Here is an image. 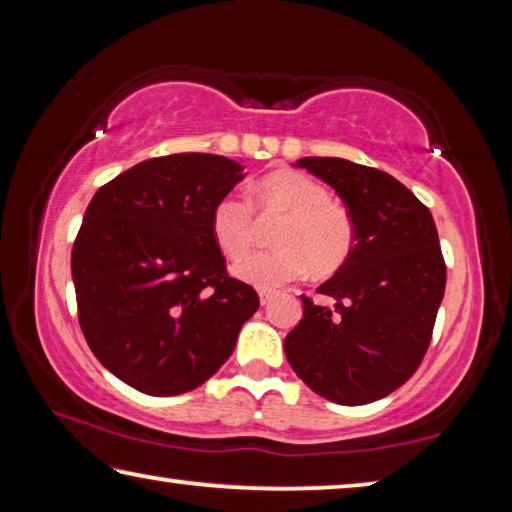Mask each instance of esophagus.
Here are the masks:
<instances>
[{
  "label": "esophagus",
  "instance_id": "34e87169",
  "mask_svg": "<svg viewBox=\"0 0 512 512\" xmlns=\"http://www.w3.org/2000/svg\"><path fill=\"white\" fill-rule=\"evenodd\" d=\"M275 298V293L273 291H262L259 293V302H262V307H266V305H271V300Z\"/></svg>",
  "mask_w": 512,
  "mask_h": 512
}]
</instances>
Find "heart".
<instances>
[{
  "label": "heart",
  "mask_w": 512,
  "mask_h": 512,
  "mask_svg": "<svg viewBox=\"0 0 512 512\" xmlns=\"http://www.w3.org/2000/svg\"><path fill=\"white\" fill-rule=\"evenodd\" d=\"M250 208L237 196H225L212 210V237L228 259H244L259 239L256 210L262 219L284 216L273 241L280 248L257 253L235 268L239 280L262 291H275L311 268L332 275L348 262L354 248V219L343 205L329 201L327 189L300 171L280 169L253 189Z\"/></svg>",
  "instance_id": "heart-1"
}]
</instances>
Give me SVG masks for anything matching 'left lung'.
Wrapping results in <instances>:
<instances>
[{"label": "left lung", "mask_w": 512, "mask_h": 512, "mask_svg": "<svg viewBox=\"0 0 512 512\" xmlns=\"http://www.w3.org/2000/svg\"><path fill=\"white\" fill-rule=\"evenodd\" d=\"M296 167L341 196L357 237L348 262L318 287L334 307L302 296L305 311L284 354L329 402L381 400L418 370L429 348L447 282L436 223L391 173L343 158H300Z\"/></svg>", "instance_id": "8db88e82"}]
</instances>
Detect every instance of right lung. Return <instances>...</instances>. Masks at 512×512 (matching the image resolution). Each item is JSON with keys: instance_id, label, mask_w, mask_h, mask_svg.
<instances>
[{"instance_id": "obj_1", "label": "right lung", "mask_w": 512, "mask_h": 512, "mask_svg": "<svg viewBox=\"0 0 512 512\" xmlns=\"http://www.w3.org/2000/svg\"><path fill=\"white\" fill-rule=\"evenodd\" d=\"M244 167L212 153L135 164L103 185L72 248L79 323L94 357L135 391H194L235 350L253 287L225 271L214 205Z\"/></svg>"}]
</instances>
